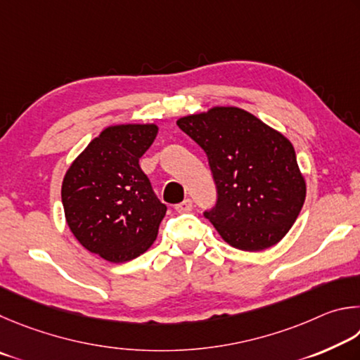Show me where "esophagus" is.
<instances>
[{
  "label": "esophagus",
  "instance_id": "34e87169",
  "mask_svg": "<svg viewBox=\"0 0 360 360\" xmlns=\"http://www.w3.org/2000/svg\"><path fill=\"white\" fill-rule=\"evenodd\" d=\"M191 209H193L191 199H185L184 202H180V204L175 205V210L179 212V213H188V212H191Z\"/></svg>",
  "mask_w": 360,
  "mask_h": 360
}]
</instances>
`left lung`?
<instances>
[{
  "label": "left lung",
  "instance_id": "obj_1",
  "mask_svg": "<svg viewBox=\"0 0 360 360\" xmlns=\"http://www.w3.org/2000/svg\"><path fill=\"white\" fill-rule=\"evenodd\" d=\"M179 128L209 158L217 204L204 212L231 247L261 251L291 229L305 202L292 143L237 107L180 118Z\"/></svg>",
  "mask_w": 360,
  "mask_h": 360
}]
</instances>
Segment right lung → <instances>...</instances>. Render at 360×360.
Segmentation results:
<instances>
[{
  "mask_svg": "<svg viewBox=\"0 0 360 360\" xmlns=\"http://www.w3.org/2000/svg\"><path fill=\"white\" fill-rule=\"evenodd\" d=\"M155 124L110 126L88 143L65 175L61 202L80 245L109 262H126L155 242L164 205L141 169Z\"/></svg>",
  "mask_w": 360,
  "mask_h": 360,
  "instance_id": "1",
  "label": "right lung"
}]
</instances>
